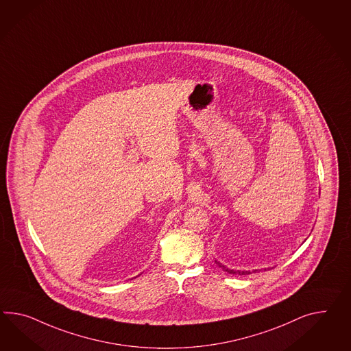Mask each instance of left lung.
I'll return each mask as SVG.
<instances>
[{
	"label": "left lung",
	"mask_w": 351,
	"mask_h": 351,
	"mask_svg": "<svg viewBox=\"0 0 351 351\" xmlns=\"http://www.w3.org/2000/svg\"><path fill=\"white\" fill-rule=\"evenodd\" d=\"M216 265H219V267H221L223 269V271H225V272H229V274H238V275H248V274H251V271H239V270H230V269H228V267H225L224 265H221L220 262H217V261H215ZM266 270V269H265ZM254 271L257 270H253V272Z\"/></svg>",
	"instance_id": "1"
}]
</instances>
